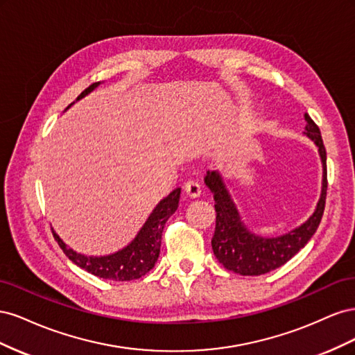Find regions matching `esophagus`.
Instances as JSON below:
<instances>
[{
    "mask_svg": "<svg viewBox=\"0 0 355 355\" xmlns=\"http://www.w3.org/2000/svg\"><path fill=\"white\" fill-rule=\"evenodd\" d=\"M184 191H185L187 197L197 198L201 194V187L197 184V182H187L185 187H184Z\"/></svg>",
    "mask_w": 355,
    "mask_h": 355,
    "instance_id": "34e87169",
    "label": "esophagus"
}]
</instances>
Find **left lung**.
Listing matches in <instances>:
<instances>
[{
  "instance_id": "1",
  "label": "left lung",
  "mask_w": 355,
  "mask_h": 355,
  "mask_svg": "<svg viewBox=\"0 0 355 355\" xmlns=\"http://www.w3.org/2000/svg\"><path fill=\"white\" fill-rule=\"evenodd\" d=\"M306 127L304 135L318 148V154L323 163V187L314 213L300 227L288 231L278 237H261L247 230L241 220L230 191L225 185L219 171H207L204 182L213 194L214 210H216V228L211 239V249L228 271L240 275H262L277 270L300 250L315 234L321 222L326 206L327 194V166L326 148L321 139L318 125L305 114Z\"/></svg>"
}]
</instances>
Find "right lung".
I'll return each mask as SVG.
<instances>
[{
  "label": "right lung",
  "instance_id": "right-lung-1",
  "mask_svg": "<svg viewBox=\"0 0 355 355\" xmlns=\"http://www.w3.org/2000/svg\"><path fill=\"white\" fill-rule=\"evenodd\" d=\"M101 83H93L85 89L77 101L83 99L98 87ZM72 105V103H71ZM69 105V106H71ZM68 106V108H69ZM67 108V110H68ZM180 198V188H176L170 192V194L161 200L157 207L149 214L146 222L141 231L137 232L135 240L127 244L124 249L118 250L115 253L106 254V256H85L81 253L73 252L72 249L62 241L59 235L53 231L55 240L60 245L69 259L83 270L87 272L105 278V280H114V282H130L137 280L146 272H149L154 268L158 256H159V247H161V237H163V230L167 219L178 210Z\"/></svg>",
  "mask_w": 355,
  "mask_h": 355
}]
</instances>
